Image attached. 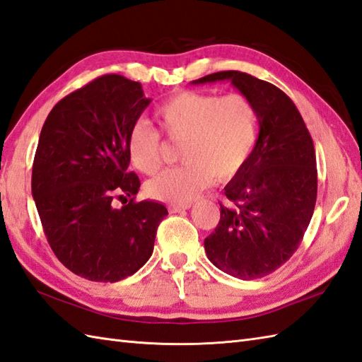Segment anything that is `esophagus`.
Returning a JSON list of instances; mask_svg holds the SVG:
<instances>
[{
    "instance_id": "esophagus-1",
    "label": "esophagus",
    "mask_w": 362,
    "mask_h": 362,
    "mask_svg": "<svg viewBox=\"0 0 362 362\" xmlns=\"http://www.w3.org/2000/svg\"><path fill=\"white\" fill-rule=\"evenodd\" d=\"M190 203H186V204H170L168 206V211L176 214V212H182V211H187V209H190Z\"/></svg>"
}]
</instances>
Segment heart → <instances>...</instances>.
<instances>
[{
    "instance_id": "1",
    "label": "heart",
    "mask_w": 362,
    "mask_h": 362,
    "mask_svg": "<svg viewBox=\"0 0 362 362\" xmlns=\"http://www.w3.org/2000/svg\"><path fill=\"white\" fill-rule=\"evenodd\" d=\"M155 116L172 142H182V165L168 168L147 184V194L172 204H186L212 184L229 181L243 170L251 158L259 113L242 93L181 91L159 103ZM130 164L144 175L163 167V138L146 120H134L125 136Z\"/></svg>"
}]
</instances>
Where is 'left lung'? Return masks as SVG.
I'll return each mask as SVG.
<instances>
[{
    "label": "left lung",
    "instance_id": "left-lung-1",
    "mask_svg": "<svg viewBox=\"0 0 362 362\" xmlns=\"http://www.w3.org/2000/svg\"><path fill=\"white\" fill-rule=\"evenodd\" d=\"M223 80L254 102L260 132L247 164L224 187L220 221L204 247L216 268L252 280L282 267L302 242L316 206V151L294 102L272 83L240 71L194 83Z\"/></svg>",
    "mask_w": 362,
    "mask_h": 362
}]
</instances>
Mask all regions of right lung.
<instances>
[{"instance_id": "add662e5", "label": "right lung", "mask_w": 362, "mask_h": 362, "mask_svg": "<svg viewBox=\"0 0 362 362\" xmlns=\"http://www.w3.org/2000/svg\"><path fill=\"white\" fill-rule=\"evenodd\" d=\"M150 102L139 82L105 74L63 98L40 133L32 197L45 235L69 271L93 282L144 267L168 214L160 203L134 202L141 181L128 170L125 136Z\"/></svg>"}]
</instances>
